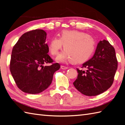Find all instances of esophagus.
<instances>
[{"label":"esophagus","instance_id":"obj_1","mask_svg":"<svg viewBox=\"0 0 125 125\" xmlns=\"http://www.w3.org/2000/svg\"><path fill=\"white\" fill-rule=\"evenodd\" d=\"M61 68L62 69V70H66V69H67L68 67H66V66H61Z\"/></svg>","mask_w":125,"mask_h":125}]
</instances>
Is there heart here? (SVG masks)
Masks as SVG:
<instances>
[{"label":"heart","instance_id":"1","mask_svg":"<svg viewBox=\"0 0 125 125\" xmlns=\"http://www.w3.org/2000/svg\"><path fill=\"white\" fill-rule=\"evenodd\" d=\"M65 50L58 55L57 62L70 60L74 63H82L89 59L95 50V41L86 32L76 30H62L59 38L53 37L48 48L50 53L55 55L62 48Z\"/></svg>","mask_w":125,"mask_h":125}]
</instances>
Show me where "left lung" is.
I'll use <instances>...</instances> for the list:
<instances>
[{"mask_svg": "<svg viewBox=\"0 0 125 125\" xmlns=\"http://www.w3.org/2000/svg\"><path fill=\"white\" fill-rule=\"evenodd\" d=\"M82 68L86 71L77 69L78 75L73 82L76 89L88 96L104 93L112 85L118 68L114 48L109 41H100L94 56Z\"/></svg>", "mask_w": 125, "mask_h": 125, "instance_id": "obj_1", "label": "left lung"}]
</instances>
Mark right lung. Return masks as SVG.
<instances>
[{"instance_id": "add662e5", "label": "right lung", "mask_w": 125, "mask_h": 125, "mask_svg": "<svg viewBox=\"0 0 125 125\" xmlns=\"http://www.w3.org/2000/svg\"><path fill=\"white\" fill-rule=\"evenodd\" d=\"M46 33L36 29L24 33L14 46L10 62V71L18 88L23 92L36 94L42 92L51 84L58 63L48 54Z\"/></svg>"}]
</instances>
